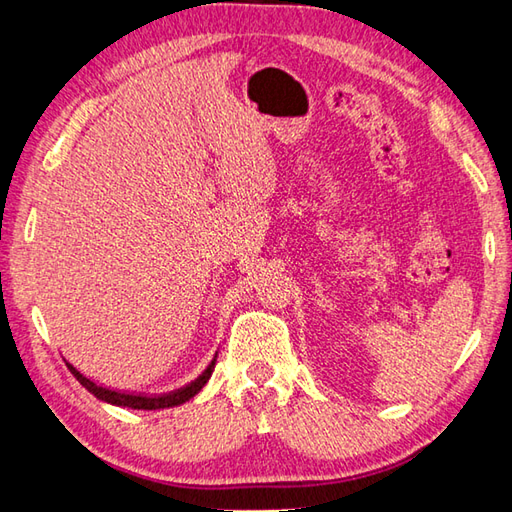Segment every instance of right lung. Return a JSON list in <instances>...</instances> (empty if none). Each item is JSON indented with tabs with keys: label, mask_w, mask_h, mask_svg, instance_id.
Here are the masks:
<instances>
[{
	"label": "right lung",
	"mask_w": 512,
	"mask_h": 512,
	"mask_svg": "<svg viewBox=\"0 0 512 512\" xmlns=\"http://www.w3.org/2000/svg\"><path fill=\"white\" fill-rule=\"evenodd\" d=\"M215 361H217V354L213 356V361L209 363V367L204 369V372L191 380L189 385H184L176 391H169V394H134V391H121V389H110V387H103L99 383H94V380H90L88 376H83L79 369H76L74 365H70L68 361H65V365H68L70 372L74 374V378L79 380V383L90 391L92 396H96L103 402H110V405H116V407H127V409H145V411H156V409H167V407H178L182 405V402L191 400L198 391L209 383V378L213 374L215 369Z\"/></svg>",
	"instance_id": "obj_1"
}]
</instances>
